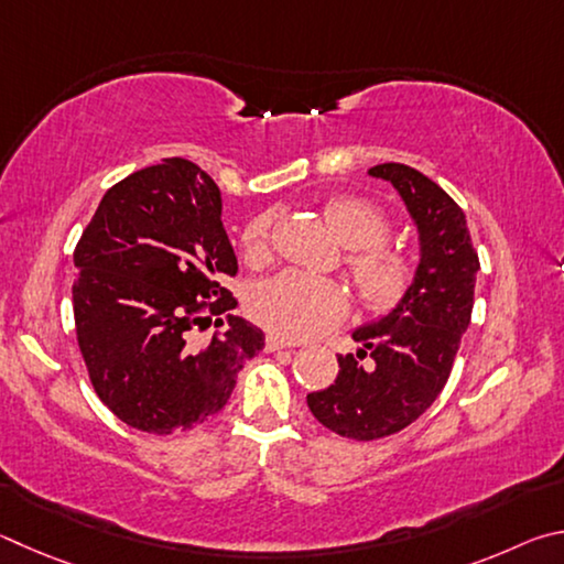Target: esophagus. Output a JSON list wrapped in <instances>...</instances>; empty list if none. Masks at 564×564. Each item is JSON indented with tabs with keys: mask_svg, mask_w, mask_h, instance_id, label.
Wrapping results in <instances>:
<instances>
[{
	"mask_svg": "<svg viewBox=\"0 0 564 564\" xmlns=\"http://www.w3.org/2000/svg\"><path fill=\"white\" fill-rule=\"evenodd\" d=\"M294 344L292 341H284L282 337H274V334H270V337L264 339V349L267 351H280V349H292Z\"/></svg>",
	"mask_w": 564,
	"mask_h": 564,
	"instance_id": "1",
	"label": "esophagus"
}]
</instances>
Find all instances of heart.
I'll return each instance as SVG.
<instances>
[{
    "label": "heart",
    "instance_id": "1",
    "mask_svg": "<svg viewBox=\"0 0 564 564\" xmlns=\"http://www.w3.org/2000/svg\"><path fill=\"white\" fill-rule=\"evenodd\" d=\"M324 217L339 240L351 247L349 267L357 280L361 300L373 312H389L406 300L413 284V267L406 257L383 247L391 235V223L379 205L359 195L332 197ZM272 215H260L247 223L242 247L250 262H262L270 254ZM349 292L341 282L307 272H282L254 290L252 317L284 339H310L329 332L347 317Z\"/></svg>",
    "mask_w": 564,
    "mask_h": 564
}]
</instances>
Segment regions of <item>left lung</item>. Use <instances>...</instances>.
I'll return each mask as SVG.
<instances>
[{"mask_svg": "<svg viewBox=\"0 0 564 564\" xmlns=\"http://www.w3.org/2000/svg\"><path fill=\"white\" fill-rule=\"evenodd\" d=\"M369 175L399 191L419 230L421 260L406 300L354 332L357 357L339 354L332 387L307 393L314 419L354 441L399 433L438 399L470 324L480 270L466 213L441 185L403 163L373 165ZM367 356L372 361L364 365Z\"/></svg>", "mask_w": 564, "mask_h": 564, "instance_id": "left-lung-1", "label": "left lung"}]
</instances>
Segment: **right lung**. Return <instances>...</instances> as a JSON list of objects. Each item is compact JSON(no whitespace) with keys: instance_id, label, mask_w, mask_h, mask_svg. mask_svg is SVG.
<instances>
[{"instance_id":"right-lung-1","label":"right lung","mask_w":564,"mask_h":564,"mask_svg":"<svg viewBox=\"0 0 564 564\" xmlns=\"http://www.w3.org/2000/svg\"><path fill=\"white\" fill-rule=\"evenodd\" d=\"M220 187L185 158L108 187L74 250L76 339L88 379L113 416L155 436L220 411L237 371L264 347L242 317L193 344L191 332L230 310L225 276L237 257L223 227Z\"/></svg>"}]
</instances>
